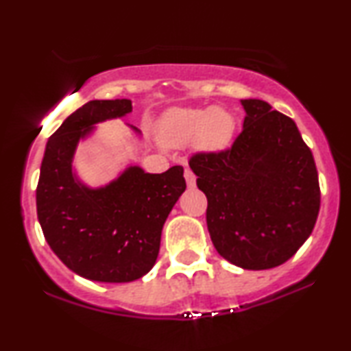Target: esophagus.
<instances>
[{
	"label": "esophagus",
	"mask_w": 351,
	"mask_h": 351,
	"mask_svg": "<svg viewBox=\"0 0 351 351\" xmlns=\"http://www.w3.org/2000/svg\"><path fill=\"white\" fill-rule=\"evenodd\" d=\"M184 176H185L186 185H189V186H195V184H196V176L193 174V171H191L190 167H185Z\"/></svg>",
	"instance_id": "34e87169"
}]
</instances>
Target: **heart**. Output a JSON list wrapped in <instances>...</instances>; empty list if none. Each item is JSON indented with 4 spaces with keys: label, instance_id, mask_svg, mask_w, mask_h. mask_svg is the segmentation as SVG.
Returning <instances> with one entry per match:
<instances>
[{
    "label": "heart",
    "instance_id": "obj_1",
    "mask_svg": "<svg viewBox=\"0 0 351 351\" xmlns=\"http://www.w3.org/2000/svg\"><path fill=\"white\" fill-rule=\"evenodd\" d=\"M234 132V118L222 108H171L158 123V136L169 147L195 145L206 152L228 147Z\"/></svg>",
    "mask_w": 351,
    "mask_h": 351
}]
</instances>
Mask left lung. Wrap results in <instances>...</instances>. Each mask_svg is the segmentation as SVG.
<instances>
[{
  "label": "left lung",
  "mask_w": 351,
  "mask_h": 351,
  "mask_svg": "<svg viewBox=\"0 0 351 351\" xmlns=\"http://www.w3.org/2000/svg\"><path fill=\"white\" fill-rule=\"evenodd\" d=\"M232 147L198 152L189 165L208 198L214 247L233 265L267 270L299 251L319 213L318 171L294 119L265 100L243 99Z\"/></svg>",
  "instance_id": "8db88e82"
}]
</instances>
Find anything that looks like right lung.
I'll return each instance as SVG.
<instances>
[{
    "label": "right lung",
    "mask_w": 351,
    "mask_h": 351,
    "mask_svg": "<svg viewBox=\"0 0 351 351\" xmlns=\"http://www.w3.org/2000/svg\"><path fill=\"white\" fill-rule=\"evenodd\" d=\"M132 112L129 99L90 100L47 141L36 186V213L52 251L86 280L129 282L147 275L160 252L161 230L186 189L184 167L148 174L137 166L104 189L71 172L78 141L90 126Z\"/></svg>",
    "instance_id": "obj_1"
}]
</instances>
